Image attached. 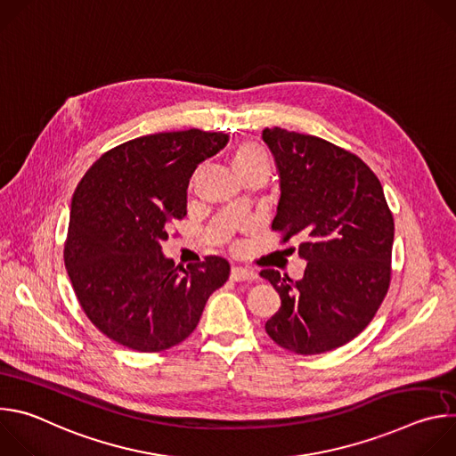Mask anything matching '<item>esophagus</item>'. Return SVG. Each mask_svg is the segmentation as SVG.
Instances as JSON below:
<instances>
[{"instance_id":"1","label":"esophagus","mask_w":456,"mask_h":456,"mask_svg":"<svg viewBox=\"0 0 456 456\" xmlns=\"http://www.w3.org/2000/svg\"><path fill=\"white\" fill-rule=\"evenodd\" d=\"M257 278L256 273L243 269V267H232L231 269V280L232 281H254Z\"/></svg>"}]
</instances>
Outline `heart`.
I'll return each mask as SVG.
<instances>
[{"label":"heart","mask_w":456,"mask_h":456,"mask_svg":"<svg viewBox=\"0 0 456 456\" xmlns=\"http://www.w3.org/2000/svg\"><path fill=\"white\" fill-rule=\"evenodd\" d=\"M231 166L234 169V173L238 175L240 180L256 175V173H265L269 175V155L265 151V148L257 142L252 141H245L240 142L232 153H231Z\"/></svg>","instance_id":"heart-1"}]
</instances>
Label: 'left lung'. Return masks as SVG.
<instances>
[{"label": "left lung", "instance_id": "8db88e82", "mask_svg": "<svg viewBox=\"0 0 456 456\" xmlns=\"http://www.w3.org/2000/svg\"><path fill=\"white\" fill-rule=\"evenodd\" d=\"M281 199L273 231L281 243L299 238L305 274L264 269L281 297L265 322L285 350L314 355L357 338L377 314L392 281L394 215L375 173L354 153L314 135L265 127ZM296 250V247H292Z\"/></svg>", "mask_w": 456, "mask_h": 456}]
</instances>
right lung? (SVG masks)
<instances>
[{
    "instance_id": "add662e5",
    "label": "right lung",
    "mask_w": 456,
    "mask_h": 456,
    "mask_svg": "<svg viewBox=\"0 0 456 456\" xmlns=\"http://www.w3.org/2000/svg\"><path fill=\"white\" fill-rule=\"evenodd\" d=\"M227 141L197 127L139 137L106 151L77 183L64 265L86 317L117 345L162 352L182 343L229 280L220 256L180 273L160 247L187 215L191 175Z\"/></svg>"
}]
</instances>
